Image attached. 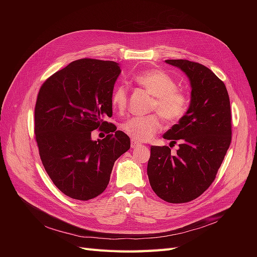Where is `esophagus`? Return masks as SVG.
<instances>
[{
    "instance_id": "34e87169",
    "label": "esophagus",
    "mask_w": 257,
    "mask_h": 257,
    "mask_svg": "<svg viewBox=\"0 0 257 257\" xmlns=\"http://www.w3.org/2000/svg\"><path fill=\"white\" fill-rule=\"evenodd\" d=\"M141 146H142V144H141V143H138V142L134 141V139H132V142H131V147L133 148V149H135V148H137V147H141Z\"/></svg>"
}]
</instances>
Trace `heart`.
Returning <instances> with one entry per match:
<instances>
[{"mask_svg":"<svg viewBox=\"0 0 257 257\" xmlns=\"http://www.w3.org/2000/svg\"><path fill=\"white\" fill-rule=\"evenodd\" d=\"M134 80L153 96L150 110L157 112L146 116H132L121 124L122 131L132 139L146 142L153 137L162 128V118L169 124L178 123L184 118L189 110L190 99L183 90L177 88L172 76L161 69H148L138 73ZM110 102L115 110L125 109L127 88L124 85L116 87L111 93Z\"/></svg>","mask_w":257,"mask_h":257,"instance_id":"heart-1","label":"heart"}]
</instances>
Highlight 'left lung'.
<instances>
[{
    "label": "left lung",
    "mask_w": 257,
    "mask_h": 257,
    "mask_svg": "<svg viewBox=\"0 0 257 257\" xmlns=\"http://www.w3.org/2000/svg\"><path fill=\"white\" fill-rule=\"evenodd\" d=\"M181 68L192 85L188 112L163 135L179 142L176 154L167 146H152L147 173L152 190L167 203L196 199L214 181L231 142L228 92L211 69L189 60H166Z\"/></svg>",
    "instance_id": "8db88e82"
}]
</instances>
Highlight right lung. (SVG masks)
<instances>
[{"label":"right lung","mask_w":257,"mask_h":257,"mask_svg":"<svg viewBox=\"0 0 257 257\" xmlns=\"http://www.w3.org/2000/svg\"><path fill=\"white\" fill-rule=\"evenodd\" d=\"M120 72L115 62L79 59L51 75L38 91V152L51 181L68 197L89 200L102 194L115 160L130 149V137L104 120L112 115L110 97ZM97 128L108 135L93 142L90 133Z\"/></svg>","instance_id":"right-lung-1"}]
</instances>
